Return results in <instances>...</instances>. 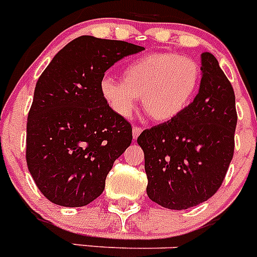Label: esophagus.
<instances>
[{"instance_id":"obj_1","label":"esophagus","mask_w":257,"mask_h":257,"mask_svg":"<svg viewBox=\"0 0 257 257\" xmlns=\"http://www.w3.org/2000/svg\"><path fill=\"white\" fill-rule=\"evenodd\" d=\"M142 131H143L142 127H134V128H133V138H134V139H138L140 134H142Z\"/></svg>"}]
</instances>
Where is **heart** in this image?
I'll return each mask as SVG.
<instances>
[{
	"instance_id": "heart-1",
	"label": "heart",
	"mask_w": 257,
	"mask_h": 257,
	"mask_svg": "<svg viewBox=\"0 0 257 257\" xmlns=\"http://www.w3.org/2000/svg\"><path fill=\"white\" fill-rule=\"evenodd\" d=\"M201 78V67L194 59L156 52L130 61L122 70V81L104 77L100 95L119 117H130L142 97L145 112L156 121L167 122L192 104Z\"/></svg>"
}]
</instances>
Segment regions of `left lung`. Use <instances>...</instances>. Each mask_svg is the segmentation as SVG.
I'll return each mask as SVG.
<instances>
[{"mask_svg": "<svg viewBox=\"0 0 257 257\" xmlns=\"http://www.w3.org/2000/svg\"><path fill=\"white\" fill-rule=\"evenodd\" d=\"M198 94L180 115L144 130L147 194L170 210L194 207L217 192L234 153L235 96L210 52L201 55Z\"/></svg>", "mask_w": 257, "mask_h": 257, "instance_id": "obj_1", "label": "left lung"}]
</instances>
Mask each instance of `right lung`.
<instances>
[{"mask_svg":"<svg viewBox=\"0 0 257 257\" xmlns=\"http://www.w3.org/2000/svg\"><path fill=\"white\" fill-rule=\"evenodd\" d=\"M144 47L81 36L54 56L36 83L27 122V165L41 193L64 207H82L105 188L133 128L100 95L104 73Z\"/></svg>","mask_w":257,"mask_h":257,"instance_id":"obj_1","label":"right lung"}]
</instances>
